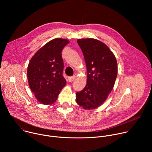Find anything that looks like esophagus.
Wrapping results in <instances>:
<instances>
[{
	"instance_id": "esophagus-1",
	"label": "esophagus",
	"mask_w": 152,
	"mask_h": 152,
	"mask_svg": "<svg viewBox=\"0 0 152 152\" xmlns=\"http://www.w3.org/2000/svg\"><path fill=\"white\" fill-rule=\"evenodd\" d=\"M76 78V76H70V77H68V80L69 82H73Z\"/></svg>"
}]
</instances>
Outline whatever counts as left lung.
<instances>
[{"mask_svg":"<svg viewBox=\"0 0 152 152\" xmlns=\"http://www.w3.org/2000/svg\"><path fill=\"white\" fill-rule=\"evenodd\" d=\"M86 63L87 79L85 88L77 92L76 102L83 109L101 106L111 92L117 76V62L114 53L102 41L94 38L78 39Z\"/></svg>","mask_w":152,"mask_h":152,"instance_id":"left-lung-1","label":"left lung"}]
</instances>
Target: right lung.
Masks as SVG:
<instances>
[{"mask_svg": "<svg viewBox=\"0 0 152 152\" xmlns=\"http://www.w3.org/2000/svg\"><path fill=\"white\" fill-rule=\"evenodd\" d=\"M63 38L53 39L40 48L31 58L28 67V80L37 100L43 104H52L66 85L62 76V50L69 43Z\"/></svg>", "mask_w": 152, "mask_h": 152, "instance_id": "1", "label": "right lung"}]
</instances>
